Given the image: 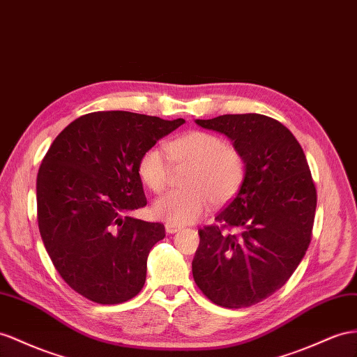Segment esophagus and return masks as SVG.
<instances>
[{
	"mask_svg": "<svg viewBox=\"0 0 357 357\" xmlns=\"http://www.w3.org/2000/svg\"><path fill=\"white\" fill-rule=\"evenodd\" d=\"M166 232L167 234H176L181 231V226H176V225H172V223H166Z\"/></svg>",
	"mask_w": 357,
	"mask_h": 357,
	"instance_id": "1",
	"label": "esophagus"
}]
</instances>
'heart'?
Returning <instances> with one entry per match:
<instances>
[{"label":"heart","mask_w":357,"mask_h":357,"mask_svg":"<svg viewBox=\"0 0 357 357\" xmlns=\"http://www.w3.org/2000/svg\"><path fill=\"white\" fill-rule=\"evenodd\" d=\"M167 157L176 167L188 169L182 178L187 188L169 191L153 202V215L166 223L181 226L200 220L209 200L214 205L226 204L238 193L245 178V160L235 146L213 132L190 131L170 140L166 152L149 148L142 153L137 172L153 193H161L167 185Z\"/></svg>","instance_id":"b5f03b06"}]
</instances>
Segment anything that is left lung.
Returning <instances> with one entry per match:
<instances>
[{
	"instance_id": "left-lung-1",
	"label": "left lung",
	"mask_w": 357,
	"mask_h": 357,
	"mask_svg": "<svg viewBox=\"0 0 357 357\" xmlns=\"http://www.w3.org/2000/svg\"><path fill=\"white\" fill-rule=\"evenodd\" d=\"M196 123L232 142L245 160V178L215 217L222 226L199 231L193 278L213 303L248 307L285 285L303 259L317 190L300 143L274 119L257 113L223 114L196 119ZM225 227H236L241 234L223 233Z\"/></svg>"
}]
</instances>
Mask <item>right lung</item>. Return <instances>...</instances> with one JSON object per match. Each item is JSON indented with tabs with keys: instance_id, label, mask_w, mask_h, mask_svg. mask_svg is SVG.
I'll list each match as a JSON object with an SVG mask.
<instances>
[{
	"instance_id": "1",
	"label": "right lung",
	"mask_w": 357,
	"mask_h": 357,
	"mask_svg": "<svg viewBox=\"0 0 357 357\" xmlns=\"http://www.w3.org/2000/svg\"><path fill=\"white\" fill-rule=\"evenodd\" d=\"M184 119L96 112L63 130L36 182L38 223L50 258L78 294L117 305L142 291L148 255L166 236L161 223L130 215L146 200L137 164Z\"/></svg>"
}]
</instances>
